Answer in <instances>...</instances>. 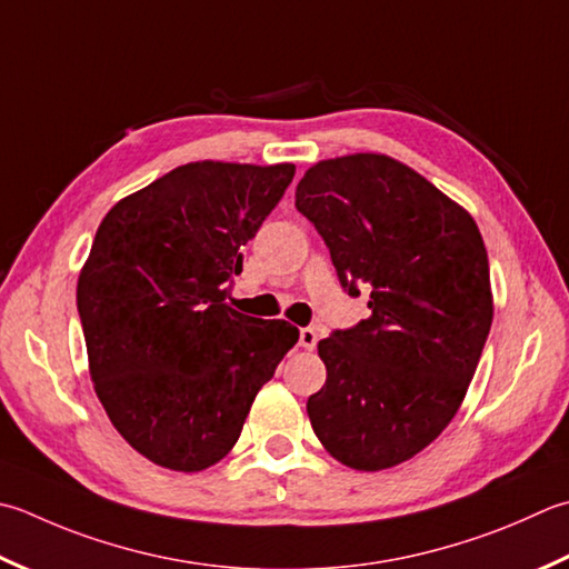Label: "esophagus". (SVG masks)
<instances>
[{
    "mask_svg": "<svg viewBox=\"0 0 569 569\" xmlns=\"http://www.w3.org/2000/svg\"><path fill=\"white\" fill-rule=\"evenodd\" d=\"M298 345H300V348H306V350H313L318 345V330L316 328H300Z\"/></svg>",
    "mask_w": 569,
    "mask_h": 569,
    "instance_id": "obj_1",
    "label": "esophagus"
}]
</instances>
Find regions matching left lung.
Listing matches in <instances>:
<instances>
[{
	"mask_svg": "<svg viewBox=\"0 0 569 569\" xmlns=\"http://www.w3.org/2000/svg\"><path fill=\"white\" fill-rule=\"evenodd\" d=\"M296 207L370 318L318 342L328 380L308 397L322 447L358 471L409 461L449 427L493 320L473 217L411 167L358 152L310 167Z\"/></svg>",
	"mask_w": 569,
	"mask_h": 569,
	"instance_id": "1",
	"label": "left lung"
}]
</instances>
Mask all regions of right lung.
I'll list each match as a JSON object with an SVG mask.
<instances>
[{
    "instance_id": "1",
    "label": "right lung",
    "mask_w": 569,
    "mask_h": 569,
    "mask_svg": "<svg viewBox=\"0 0 569 569\" xmlns=\"http://www.w3.org/2000/svg\"><path fill=\"white\" fill-rule=\"evenodd\" d=\"M293 174L291 162H189L100 221L76 288L88 370L120 437L152 463L194 473L224 459L298 342L291 322L224 303Z\"/></svg>"
}]
</instances>
